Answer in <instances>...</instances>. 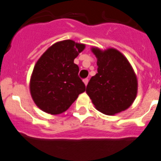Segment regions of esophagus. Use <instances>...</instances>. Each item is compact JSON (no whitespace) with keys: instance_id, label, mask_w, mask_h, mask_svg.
<instances>
[{"instance_id":"1","label":"esophagus","mask_w":161,"mask_h":161,"mask_svg":"<svg viewBox=\"0 0 161 161\" xmlns=\"http://www.w3.org/2000/svg\"><path fill=\"white\" fill-rule=\"evenodd\" d=\"M83 82H84V84L87 85V83H88V79H83Z\"/></svg>"}]
</instances>
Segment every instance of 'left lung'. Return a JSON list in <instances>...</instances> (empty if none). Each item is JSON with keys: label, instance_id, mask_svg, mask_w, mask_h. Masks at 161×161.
<instances>
[{"label": "left lung", "instance_id": "obj_1", "mask_svg": "<svg viewBox=\"0 0 161 161\" xmlns=\"http://www.w3.org/2000/svg\"><path fill=\"white\" fill-rule=\"evenodd\" d=\"M97 58V74L86 86V94L96 108L106 115L127 109L135 101L138 81L128 60L115 48L92 47Z\"/></svg>", "mask_w": 161, "mask_h": 161}]
</instances>
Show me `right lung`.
I'll list each match as a JSON object with an SVG mask.
<instances>
[{"mask_svg": "<svg viewBox=\"0 0 161 161\" xmlns=\"http://www.w3.org/2000/svg\"><path fill=\"white\" fill-rule=\"evenodd\" d=\"M85 44L71 40L57 42L37 61L30 81L35 104L42 111L57 115L66 111L86 86L79 77V68L74 60Z\"/></svg>", "mask_w": 161, "mask_h": 161, "instance_id": "right-lung-1", "label": "right lung"}]
</instances>
